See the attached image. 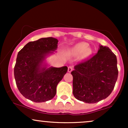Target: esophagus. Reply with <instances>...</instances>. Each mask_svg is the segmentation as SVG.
<instances>
[{
	"label": "esophagus",
	"instance_id": "esophagus-1",
	"mask_svg": "<svg viewBox=\"0 0 128 128\" xmlns=\"http://www.w3.org/2000/svg\"><path fill=\"white\" fill-rule=\"evenodd\" d=\"M73 70V67H72V66H69V67H68V72L69 73L71 72Z\"/></svg>",
	"mask_w": 128,
	"mask_h": 128
}]
</instances>
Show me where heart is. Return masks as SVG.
Instances as JSON below:
<instances>
[{
  "mask_svg": "<svg viewBox=\"0 0 128 128\" xmlns=\"http://www.w3.org/2000/svg\"><path fill=\"white\" fill-rule=\"evenodd\" d=\"M88 47V44L86 42L79 43L72 49V54L73 55H79L83 53H85L87 55L90 52Z\"/></svg>",
  "mask_w": 128,
  "mask_h": 128,
  "instance_id": "1",
  "label": "heart"
}]
</instances>
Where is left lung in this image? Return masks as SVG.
<instances>
[{
	"label": "left lung",
	"mask_w": 128,
	"mask_h": 128,
	"mask_svg": "<svg viewBox=\"0 0 128 128\" xmlns=\"http://www.w3.org/2000/svg\"><path fill=\"white\" fill-rule=\"evenodd\" d=\"M117 57L111 49L100 46L95 55L76 64L71 72L74 98L88 104L106 99L117 81Z\"/></svg>",
	"instance_id": "8db88e82"
}]
</instances>
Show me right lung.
Instances as JSON below:
<instances>
[{
	"label": "right lung",
	"mask_w": 128,
	"mask_h": 128,
	"mask_svg": "<svg viewBox=\"0 0 128 128\" xmlns=\"http://www.w3.org/2000/svg\"><path fill=\"white\" fill-rule=\"evenodd\" d=\"M58 40L52 37L42 38L29 42L19 51L14 78L19 92L34 102H43L54 98L56 86L67 72V67H42L46 56L55 51Z\"/></svg>",
	"instance_id": "1"
}]
</instances>
